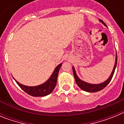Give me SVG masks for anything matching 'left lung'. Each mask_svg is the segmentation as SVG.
Here are the masks:
<instances>
[{
  "instance_id": "8db88e82",
  "label": "left lung",
  "mask_w": 124,
  "mask_h": 124,
  "mask_svg": "<svg viewBox=\"0 0 124 124\" xmlns=\"http://www.w3.org/2000/svg\"><path fill=\"white\" fill-rule=\"evenodd\" d=\"M99 21H100V22H101L103 25H104V26H106V27H107L106 24L102 20L99 19ZM117 52H116L115 64L114 66L113 70H112V71L110 76H109V78L107 79V80H106L104 82L100 83V84H90V83H86V82L84 81L81 80V79H79V78L77 74H76V70L75 69H74V66H73V74H74V79H75L76 83L78 84V86L82 90L84 91L89 92V93H96V92L99 91L103 89L104 88V87L107 86V84L110 83V80L112 79V78L113 77L114 74L115 70H116V66H117Z\"/></svg>"
}]
</instances>
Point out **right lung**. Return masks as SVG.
<instances>
[{
    "mask_svg": "<svg viewBox=\"0 0 124 124\" xmlns=\"http://www.w3.org/2000/svg\"><path fill=\"white\" fill-rule=\"evenodd\" d=\"M61 64H62V63H60L55 68L54 71L53 72L50 78L47 80L46 81L40 85H38V86H25L23 84L18 83L14 78H13L14 79V80L16 81L18 86L20 87V88L29 95L34 96V97H43V96H46L51 94L53 91L54 90V87H56V85L57 78H58V75L59 71L61 66Z\"/></svg>",
    "mask_w": 124,
    "mask_h": 124,
    "instance_id": "right-lung-1",
    "label": "right lung"
}]
</instances>
